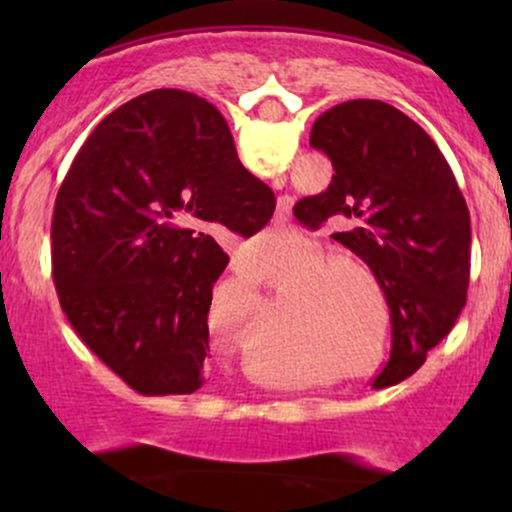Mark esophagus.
I'll list each match as a JSON object with an SVG mask.
<instances>
[{
    "label": "esophagus",
    "instance_id": "obj_1",
    "mask_svg": "<svg viewBox=\"0 0 512 512\" xmlns=\"http://www.w3.org/2000/svg\"><path fill=\"white\" fill-rule=\"evenodd\" d=\"M274 187H284V178H274ZM289 214H291L289 202H284L279 207V216H284V219H286V216H289Z\"/></svg>",
    "mask_w": 512,
    "mask_h": 512
}]
</instances>
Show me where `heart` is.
<instances>
[{
    "label": "heart",
    "instance_id": "1",
    "mask_svg": "<svg viewBox=\"0 0 512 512\" xmlns=\"http://www.w3.org/2000/svg\"><path fill=\"white\" fill-rule=\"evenodd\" d=\"M327 256L330 252L308 245L298 260L301 269L316 267L296 284L301 291L308 289L301 313L303 330L305 334H317L337 351L368 354L378 330V305L367 290L378 291V279L373 269L354 257H331L327 261ZM363 283L369 286L367 290ZM385 330V317H380V349L385 344Z\"/></svg>",
    "mask_w": 512,
    "mask_h": 512
}]
</instances>
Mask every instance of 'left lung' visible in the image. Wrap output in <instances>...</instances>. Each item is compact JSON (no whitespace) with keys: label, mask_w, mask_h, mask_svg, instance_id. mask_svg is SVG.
<instances>
[{"label":"left lung","mask_w":512,"mask_h":512,"mask_svg":"<svg viewBox=\"0 0 512 512\" xmlns=\"http://www.w3.org/2000/svg\"><path fill=\"white\" fill-rule=\"evenodd\" d=\"M310 146L332 161L330 187L293 214L373 269L387 298L392 351L373 387L424 366L467 303L472 226L455 175L424 127L383 101H346L322 113Z\"/></svg>","instance_id":"1"}]
</instances>
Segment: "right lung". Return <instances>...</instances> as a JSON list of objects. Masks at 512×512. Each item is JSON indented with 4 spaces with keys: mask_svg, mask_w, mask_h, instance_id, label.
<instances>
[{
    "mask_svg": "<svg viewBox=\"0 0 512 512\" xmlns=\"http://www.w3.org/2000/svg\"><path fill=\"white\" fill-rule=\"evenodd\" d=\"M274 192L240 166L214 105L156 88L113 110L72 161L52 214V279L81 342L139 395L204 385L211 289Z\"/></svg>",
    "mask_w": 512,
    "mask_h": 512,
    "instance_id": "obj_1",
    "label": "right lung"
}]
</instances>
